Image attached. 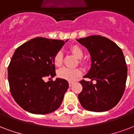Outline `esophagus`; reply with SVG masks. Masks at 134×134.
<instances>
[{
    "label": "esophagus",
    "mask_w": 134,
    "mask_h": 134,
    "mask_svg": "<svg viewBox=\"0 0 134 134\" xmlns=\"http://www.w3.org/2000/svg\"><path fill=\"white\" fill-rule=\"evenodd\" d=\"M73 83H74L73 82H69V86H70V87H71V86L73 85Z\"/></svg>",
    "instance_id": "1"
}]
</instances>
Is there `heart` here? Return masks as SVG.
Wrapping results in <instances>:
<instances>
[{
	"instance_id": "1",
	"label": "heart",
	"mask_w": 134,
	"mask_h": 134,
	"mask_svg": "<svg viewBox=\"0 0 134 134\" xmlns=\"http://www.w3.org/2000/svg\"><path fill=\"white\" fill-rule=\"evenodd\" d=\"M71 52L74 56L78 59H82L84 55L83 51L78 46H73L71 47ZM63 54L61 52H58L54 57V62L56 66H60L62 63ZM81 62V61H80ZM81 74V71L78 68H71L68 67H63L58 71V75L59 78L65 79L68 81H74L76 78Z\"/></svg>"
}]
</instances>
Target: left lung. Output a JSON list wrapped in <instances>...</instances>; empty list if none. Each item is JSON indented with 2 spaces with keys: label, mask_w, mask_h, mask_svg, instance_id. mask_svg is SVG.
<instances>
[{
  "label": "left lung",
  "mask_w": 134,
  "mask_h": 134,
  "mask_svg": "<svg viewBox=\"0 0 134 134\" xmlns=\"http://www.w3.org/2000/svg\"><path fill=\"white\" fill-rule=\"evenodd\" d=\"M90 53L91 65L82 80V92L78 99L84 109L102 112L108 111L117 104L125 89L127 67L122 50L106 37L92 35L77 40Z\"/></svg>",
  "instance_id": "1"
}]
</instances>
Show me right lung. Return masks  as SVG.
I'll list each match as a JSON object with an SVG mask.
<instances>
[{"label":"right lung","instance_id":"obj_1","mask_svg":"<svg viewBox=\"0 0 134 134\" xmlns=\"http://www.w3.org/2000/svg\"><path fill=\"white\" fill-rule=\"evenodd\" d=\"M37 37L16 49L8 68L12 96L26 111L35 114L51 113L61 106L68 88L65 79L45 82L55 77L54 55L67 42Z\"/></svg>","mask_w":134,"mask_h":134}]
</instances>
